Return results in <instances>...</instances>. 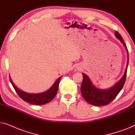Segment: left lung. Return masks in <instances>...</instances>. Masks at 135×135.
I'll return each instance as SVG.
<instances>
[{"mask_svg":"<svg viewBox=\"0 0 135 135\" xmlns=\"http://www.w3.org/2000/svg\"><path fill=\"white\" fill-rule=\"evenodd\" d=\"M115 36L118 39L120 40L122 43L125 46L127 52L128 50L125 44L122 37L119 32L115 31ZM128 64V62L124 75L122 77V79L114 85L112 87L109 88V89H99L92 84V82L90 81L89 77L85 74L83 73V79L82 86H81V93L84 98L85 99L86 102L90 104L94 105L96 106H105L111 102L115 98L117 97L120 90L122 89L123 85H124L125 80L127 77V67Z\"/></svg>","mask_w":135,"mask_h":135,"instance_id":"left-lung-1","label":"left lung"}]
</instances>
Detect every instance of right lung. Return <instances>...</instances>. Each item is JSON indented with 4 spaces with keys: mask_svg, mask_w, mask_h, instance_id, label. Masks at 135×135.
I'll list each match as a JSON object with an SVG mask.
<instances>
[{
    "mask_svg": "<svg viewBox=\"0 0 135 135\" xmlns=\"http://www.w3.org/2000/svg\"><path fill=\"white\" fill-rule=\"evenodd\" d=\"M61 77L58 78L55 81L54 84L53 86L48 90L47 91L41 93H28L26 92H25L22 90H20L15 85L13 82H12V79L10 77V80L11 84H12L15 90V91L18 95L20 96V98L26 102H27L31 104H35V105H43L47 103H49L52 99L54 98V97L56 96L57 91H58L59 83Z\"/></svg>",
    "mask_w": 135,
    "mask_h": 135,
    "instance_id": "obj_1",
    "label": "right lung"
}]
</instances>
